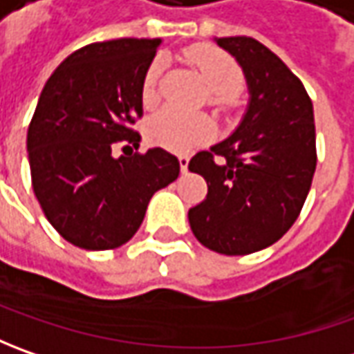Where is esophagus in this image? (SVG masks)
I'll use <instances>...</instances> for the list:
<instances>
[{
  "label": "esophagus",
  "instance_id": "obj_1",
  "mask_svg": "<svg viewBox=\"0 0 354 354\" xmlns=\"http://www.w3.org/2000/svg\"><path fill=\"white\" fill-rule=\"evenodd\" d=\"M179 167H181V173L189 171V156H179Z\"/></svg>",
  "mask_w": 354,
  "mask_h": 354
}]
</instances>
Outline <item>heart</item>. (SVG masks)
<instances>
[{"mask_svg": "<svg viewBox=\"0 0 354 354\" xmlns=\"http://www.w3.org/2000/svg\"><path fill=\"white\" fill-rule=\"evenodd\" d=\"M187 61L195 64L205 76L209 88L212 90V100L226 104L242 86V71L236 61L223 50L207 45L191 47L185 53ZM161 61H153L143 76L142 96L143 102L151 104L157 98V84L161 78ZM214 133V124L205 114H189L179 108L167 106L156 116L149 118L145 126V136L151 143L171 151H187L198 143L209 142Z\"/></svg>", "mask_w": 354, "mask_h": 354, "instance_id": "obj_1", "label": "heart"}]
</instances>
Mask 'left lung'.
<instances>
[{"label": "left lung", "instance_id": "1", "mask_svg": "<svg viewBox=\"0 0 354 354\" xmlns=\"http://www.w3.org/2000/svg\"><path fill=\"white\" fill-rule=\"evenodd\" d=\"M216 45L242 66L250 102L230 138L189 161L209 187L189 225L209 250L244 256L278 242L301 212L317 165L313 104L260 41L223 37Z\"/></svg>", "mask_w": 354, "mask_h": 354}]
</instances>
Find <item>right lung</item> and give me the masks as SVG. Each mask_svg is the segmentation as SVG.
<instances>
[{
  "mask_svg": "<svg viewBox=\"0 0 354 354\" xmlns=\"http://www.w3.org/2000/svg\"><path fill=\"white\" fill-rule=\"evenodd\" d=\"M161 39H114L75 50L57 66L27 131L35 197L66 242L112 250L142 225L149 198L179 177V159L140 147L142 84ZM129 147V145H126Z\"/></svg>",
  "mask_w": 354,
  "mask_h": 354,
  "instance_id": "right-lung-1",
  "label": "right lung"
}]
</instances>
